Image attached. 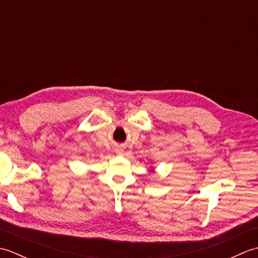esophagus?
<instances>
[{
  "label": "esophagus",
  "instance_id": "obj_1",
  "mask_svg": "<svg viewBox=\"0 0 258 258\" xmlns=\"http://www.w3.org/2000/svg\"><path fill=\"white\" fill-rule=\"evenodd\" d=\"M116 152L118 153V154H120V153H122V150H120V149H117V150H116Z\"/></svg>",
  "mask_w": 258,
  "mask_h": 258
}]
</instances>
